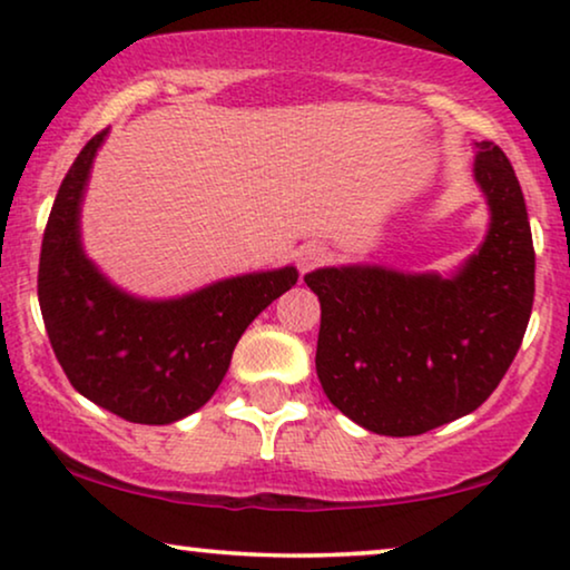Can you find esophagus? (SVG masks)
<instances>
[{
    "label": "esophagus",
    "instance_id": "34e87169",
    "mask_svg": "<svg viewBox=\"0 0 570 570\" xmlns=\"http://www.w3.org/2000/svg\"><path fill=\"white\" fill-rule=\"evenodd\" d=\"M326 262H330V248L322 246V244L303 246L301 254H298V267H301L303 275H306V272H311V269L322 267V264H326Z\"/></svg>",
    "mask_w": 570,
    "mask_h": 570
}]
</instances>
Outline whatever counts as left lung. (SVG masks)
Returning <instances> with one entry per match:
<instances>
[{"label": "left lung", "instance_id": "left-lung-1", "mask_svg": "<svg viewBox=\"0 0 570 570\" xmlns=\"http://www.w3.org/2000/svg\"><path fill=\"white\" fill-rule=\"evenodd\" d=\"M474 181L488 199V236L454 275L379 264L306 275L322 303L318 381L365 431L420 435L470 415L519 353L534 301L524 194L493 142H478Z\"/></svg>", "mask_w": 570, "mask_h": 570}]
</instances>
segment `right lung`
<instances>
[{
	"mask_svg": "<svg viewBox=\"0 0 570 570\" xmlns=\"http://www.w3.org/2000/svg\"><path fill=\"white\" fill-rule=\"evenodd\" d=\"M108 129L82 147L53 199L38 264V303L69 384L129 423L168 425L217 392L246 326L298 283L283 267L228 277L181 298L147 301L88 259L80 207Z\"/></svg>",
	"mask_w": 570,
	"mask_h": 570,
	"instance_id": "right-lung-1",
	"label": "right lung"
}]
</instances>
